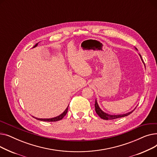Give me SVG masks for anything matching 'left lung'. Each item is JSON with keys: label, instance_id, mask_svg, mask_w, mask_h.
Instances as JSON below:
<instances>
[{"label": "left lung", "instance_id": "1", "mask_svg": "<svg viewBox=\"0 0 157 157\" xmlns=\"http://www.w3.org/2000/svg\"><path fill=\"white\" fill-rule=\"evenodd\" d=\"M136 49H137L136 48H135ZM139 56L140 57H141V59L143 61V59H142V57H141V55L139 54ZM144 63V62H143ZM95 112L97 113V114L103 120H114V119H117V118H121V117H127L128 116V115H129L130 114H131L134 111H132L130 112H128L127 113H125V114H109L108 113H106L105 112H104L100 108L99 106H98V103H97V100L95 99Z\"/></svg>", "mask_w": 157, "mask_h": 157}]
</instances>
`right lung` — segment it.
Here are the masks:
<instances>
[{
    "label": "right lung",
    "mask_w": 157,
    "mask_h": 157,
    "mask_svg": "<svg viewBox=\"0 0 157 157\" xmlns=\"http://www.w3.org/2000/svg\"><path fill=\"white\" fill-rule=\"evenodd\" d=\"M37 44H38V43H37L33 48L36 47V46H37ZM68 108H69V105L67 106V108L65 109V110L61 114H60L59 116H57V117H54V118H36V117H33L35 118L36 119H37V120H38L44 121H59V120H62V119L65 116L66 114H67V111H68Z\"/></svg>",
    "instance_id": "1"
}]
</instances>
